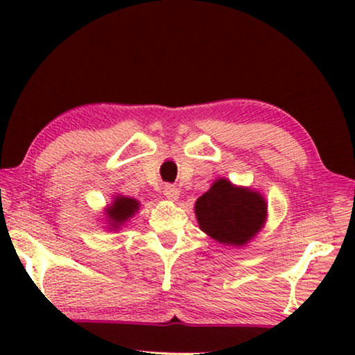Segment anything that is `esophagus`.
Listing matches in <instances>:
<instances>
[{
	"label": "esophagus",
	"mask_w": 355,
	"mask_h": 355,
	"mask_svg": "<svg viewBox=\"0 0 355 355\" xmlns=\"http://www.w3.org/2000/svg\"><path fill=\"white\" fill-rule=\"evenodd\" d=\"M163 192H164V196L169 200H177L178 197H180V189L177 188V186H173V184H164Z\"/></svg>",
	"instance_id": "esophagus-1"
}]
</instances>
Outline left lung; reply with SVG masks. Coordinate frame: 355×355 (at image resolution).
Here are the masks:
<instances>
[{"label": "left lung", "mask_w": 355, "mask_h": 355, "mask_svg": "<svg viewBox=\"0 0 355 355\" xmlns=\"http://www.w3.org/2000/svg\"><path fill=\"white\" fill-rule=\"evenodd\" d=\"M196 216L202 232L220 244H248L266 220L268 205L260 192L233 186L219 178L196 202Z\"/></svg>", "instance_id": "left-lung-1"}]
</instances>
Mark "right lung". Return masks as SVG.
I'll return each instance as SVG.
<instances>
[{
	"instance_id": "right-lung-1",
	"label": "right lung",
	"mask_w": 355,
	"mask_h": 355,
	"mask_svg": "<svg viewBox=\"0 0 355 355\" xmlns=\"http://www.w3.org/2000/svg\"><path fill=\"white\" fill-rule=\"evenodd\" d=\"M137 209H139V202L136 199H130L125 196L114 197L111 205L106 208V218L111 225V230H119L120 225H123L130 218H133Z\"/></svg>"
}]
</instances>
